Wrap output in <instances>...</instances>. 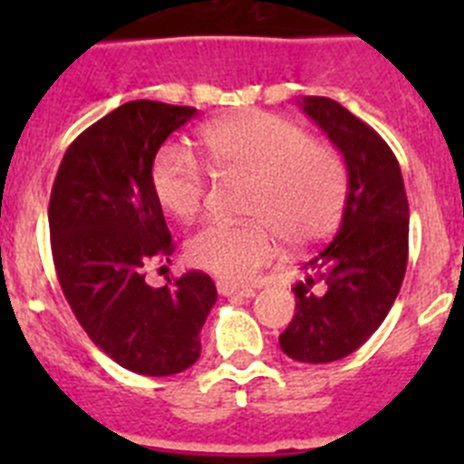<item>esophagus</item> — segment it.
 Listing matches in <instances>:
<instances>
[{"mask_svg":"<svg viewBox=\"0 0 464 464\" xmlns=\"http://www.w3.org/2000/svg\"><path fill=\"white\" fill-rule=\"evenodd\" d=\"M216 288H218V293L223 295V297H253V295H256V290H253L251 285H241V283L225 281V278L216 281Z\"/></svg>","mask_w":464,"mask_h":464,"instance_id":"1","label":"esophagus"}]
</instances>
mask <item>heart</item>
<instances>
[{
    "mask_svg": "<svg viewBox=\"0 0 464 464\" xmlns=\"http://www.w3.org/2000/svg\"><path fill=\"white\" fill-rule=\"evenodd\" d=\"M199 146L216 174L253 179L246 213L256 220H211L188 239V260L223 278H248L276 257V235L304 248L337 227L346 207L348 174L342 155L311 141L295 122L265 111L207 125ZM158 202L192 218L207 197V176L186 150L165 149L153 165Z\"/></svg>",
    "mask_w": 464,
    "mask_h": 464,
    "instance_id": "1",
    "label": "heart"
}]
</instances>
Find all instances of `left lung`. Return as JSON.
Instances as JSON below:
<instances>
[{
  "label": "left lung",
  "mask_w": 464,
  "mask_h": 464,
  "mask_svg": "<svg viewBox=\"0 0 464 464\" xmlns=\"http://www.w3.org/2000/svg\"><path fill=\"white\" fill-rule=\"evenodd\" d=\"M299 106L343 155L348 195L342 225L295 283V315L278 337L297 362H334L358 351L391 311L409 257V202L400 162L367 122L339 102Z\"/></svg>",
  "instance_id": "1"
}]
</instances>
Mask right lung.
I'll use <instances>...</instances> for the list:
<instances>
[{
	"instance_id": "right-lung-1",
	"label": "right lung",
	"mask_w": 464,
	"mask_h": 464,
	"mask_svg": "<svg viewBox=\"0 0 464 464\" xmlns=\"http://www.w3.org/2000/svg\"><path fill=\"white\" fill-rule=\"evenodd\" d=\"M192 106L134 100L73 139L51 204L57 281L94 346L143 376H171L202 353L199 332L218 293L211 276L188 272L153 288L150 262L174 253L153 190V160Z\"/></svg>"
}]
</instances>
